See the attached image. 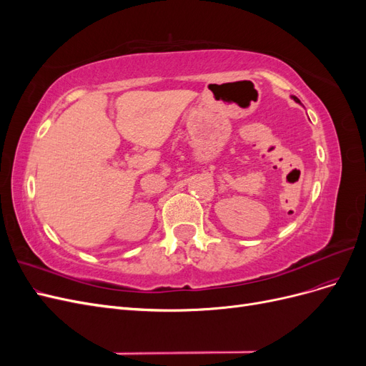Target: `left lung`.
I'll use <instances>...</instances> for the list:
<instances>
[{
    "instance_id": "obj_1",
    "label": "left lung",
    "mask_w": 366,
    "mask_h": 366,
    "mask_svg": "<svg viewBox=\"0 0 366 366\" xmlns=\"http://www.w3.org/2000/svg\"><path fill=\"white\" fill-rule=\"evenodd\" d=\"M292 99H293V101H295V102H297V104H301V101H299V99H297L296 96H292Z\"/></svg>"
}]
</instances>
